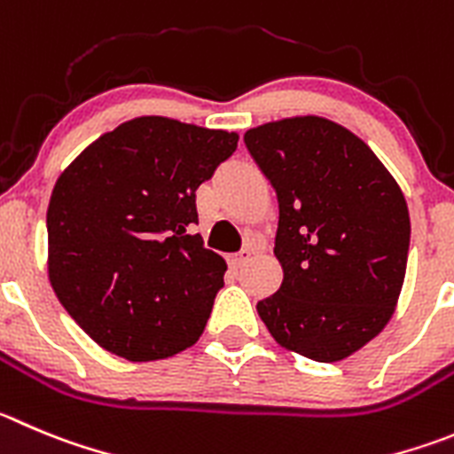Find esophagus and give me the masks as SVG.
<instances>
[{
  "instance_id": "1",
  "label": "esophagus",
  "mask_w": 454,
  "mask_h": 454,
  "mask_svg": "<svg viewBox=\"0 0 454 454\" xmlns=\"http://www.w3.org/2000/svg\"><path fill=\"white\" fill-rule=\"evenodd\" d=\"M251 260V251H241V253H235V255H231V266L232 269H239V266H244L247 262Z\"/></svg>"
}]
</instances>
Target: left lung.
Listing matches in <instances>:
<instances>
[{
  "mask_svg": "<svg viewBox=\"0 0 454 454\" xmlns=\"http://www.w3.org/2000/svg\"><path fill=\"white\" fill-rule=\"evenodd\" d=\"M244 143L278 194L273 253L285 270L257 313L289 351L342 361L383 332L399 302L410 248L403 192L365 141L327 118L266 122Z\"/></svg>",
  "mask_w": 454,
  "mask_h": 454,
  "instance_id": "8db88e82",
  "label": "left lung"
}]
</instances>
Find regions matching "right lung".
I'll list each match as a JSON object with an SVG mask.
<instances>
[{
    "label": "right lung",
    "instance_id": "obj_1",
    "mask_svg": "<svg viewBox=\"0 0 454 454\" xmlns=\"http://www.w3.org/2000/svg\"><path fill=\"white\" fill-rule=\"evenodd\" d=\"M237 141L235 131L141 116L93 141L55 181L51 286L103 349L145 363L199 340L226 262L188 235L194 192Z\"/></svg>",
    "mask_w": 454,
    "mask_h": 454
}]
</instances>
